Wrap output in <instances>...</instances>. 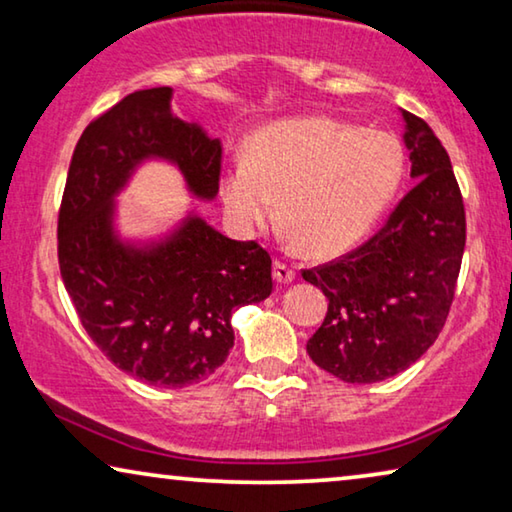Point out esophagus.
<instances>
[{"label":"esophagus","instance_id":"esophagus-1","mask_svg":"<svg viewBox=\"0 0 512 512\" xmlns=\"http://www.w3.org/2000/svg\"><path fill=\"white\" fill-rule=\"evenodd\" d=\"M274 279H277L279 283H288L295 279V267L290 265L288 261H283V258H277L274 261Z\"/></svg>","mask_w":512,"mask_h":512}]
</instances>
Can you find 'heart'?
I'll use <instances>...</instances> for the list:
<instances>
[{"mask_svg": "<svg viewBox=\"0 0 512 512\" xmlns=\"http://www.w3.org/2000/svg\"><path fill=\"white\" fill-rule=\"evenodd\" d=\"M405 174L400 141L329 116H293L249 137L247 160L219 180L235 231L251 235L277 215L311 254L357 242L382 215Z\"/></svg>", "mask_w": 512, "mask_h": 512, "instance_id": "obj_1", "label": "heart"}]
</instances>
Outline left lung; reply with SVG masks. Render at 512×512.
<instances>
[{
    "label": "left lung",
    "instance_id": "8db88e82",
    "mask_svg": "<svg viewBox=\"0 0 512 512\" xmlns=\"http://www.w3.org/2000/svg\"><path fill=\"white\" fill-rule=\"evenodd\" d=\"M403 119L416 185L364 245L302 270L329 300L306 352L350 384L387 380L437 341L465 251V203L448 153L426 121L405 109Z\"/></svg>",
    "mask_w": 512,
    "mask_h": 512
}]
</instances>
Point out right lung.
<instances>
[{"label":"right lung","instance_id":"right-lung-1","mask_svg":"<svg viewBox=\"0 0 512 512\" xmlns=\"http://www.w3.org/2000/svg\"><path fill=\"white\" fill-rule=\"evenodd\" d=\"M171 89L125 96L77 141L59 208V270L82 327L114 366L153 387L206 380L233 348L231 316L272 293V258L201 217L153 249L116 240L112 199L144 157L176 162L196 196L219 192L222 141L171 112Z\"/></svg>","mask_w":512,"mask_h":512}]
</instances>
